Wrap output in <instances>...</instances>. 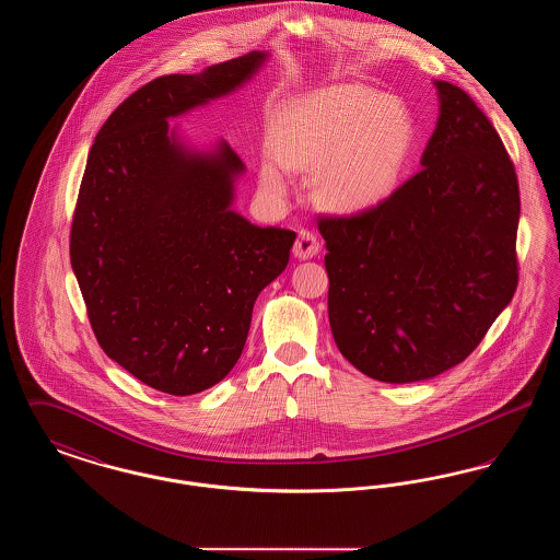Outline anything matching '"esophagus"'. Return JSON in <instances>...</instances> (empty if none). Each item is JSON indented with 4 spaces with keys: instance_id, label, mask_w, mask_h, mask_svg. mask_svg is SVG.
I'll return each mask as SVG.
<instances>
[{
    "instance_id": "1",
    "label": "esophagus",
    "mask_w": 560,
    "mask_h": 560,
    "mask_svg": "<svg viewBox=\"0 0 560 560\" xmlns=\"http://www.w3.org/2000/svg\"><path fill=\"white\" fill-rule=\"evenodd\" d=\"M319 249L320 241L315 231H311V229H302V231L298 233V240H295V245H293V256H295V258L308 260V258L317 256V254H319Z\"/></svg>"
}]
</instances>
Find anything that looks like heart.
<instances>
[{"instance_id":"heart-1","label":"heart","mask_w":560,"mask_h":560,"mask_svg":"<svg viewBox=\"0 0 560 560\" xmlns=\"http://www.w3.org/2000/svg\"><path fill=\"white\" fill-rule=\"evenodd\" d=\"M411 140V117L400 101L347 83L293 103L275 124L270 151L288 170H315L320 199L352 212L372 208L397 187ZM276 164L262 165L260 180L279 192L285 180Z\"/></svg>"}]
</instances>
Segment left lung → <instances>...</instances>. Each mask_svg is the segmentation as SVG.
<instances>
[{"label":"left lung","instance_id":"obj_1","mask_svg":"<svg viewBox=\"0 0 560 560\" xmlns=\"http://www.w3.org/2000/svg\"><path fill=\"white\" fill-rule=\"evenodd\" d=\"M436 88L422 170L370 210L317 220L334 340L359 372L390 384L462 363L518 285L514 163L462 88Z\"/></svg>","mask_w":560,"mask_h":560}]
</instances>
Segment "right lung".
I'll return each mask as SVG.
<instances>
[{
	"label": "right lung",
	"instance_id": "right-lung-1",
	"mask_svg": "<svg viewBox=\"0 0 560 560\" xmlns=\"http://www.w3.org/2000/svg\"><path fill=\"white\" fill-rule=\"evenodd\" d=\"M265 60L149 81L96 136L71 222V267L101 348L147 386L187 397L235 368L258 293L290 262L295 233L231 212L240 155H187L167 117L229 94Z\"/></svg>",
	"mask_w": 560,
	"mask_h": 560
}]
</instances>
